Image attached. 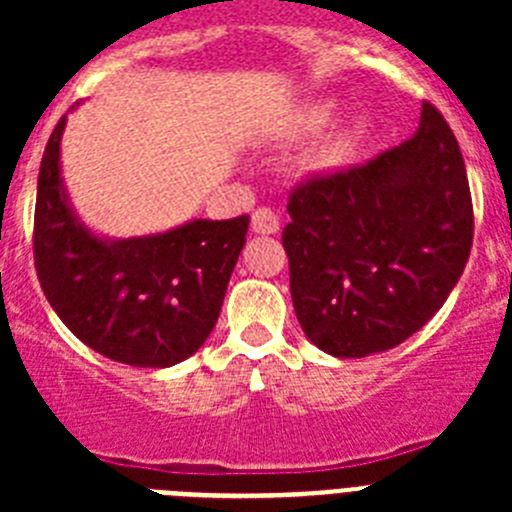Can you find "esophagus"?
Segmentation results:
<instances>
[{
	"label": "esophagus",
	"instance_id": "34e87169",
	"mask_svg": "<svg viewBox=\"0 0 512 512\" xmlns=\"http://www.w3.org/2000/svg\"><path fill=\"white\" fill-rule=\"evenodd\" d=\"M251 228L253 233H261V235L279 233V215L271 210V207H259V210L251 215Z\"/></svg>",
	"mask_w": 512,
	"mask_h": 512
}]
</instances>
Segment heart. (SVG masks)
<instances>
[{
  "instance_id": "obj_1",
  "label": "heart",
  "mask_w": 512,
  "mask_h": 512,
  "mask_svg": "<svg viewBox=\"0 0 512 512\" xmlns=\"http://www.w3.org/2000/svg\"><path fill=\"white\" fill-rule=\"evenodd\" d=\"M338 117V104L330 102V99H323V102L310 104L300 117V135H320L323 130H328L333 125V120ZM369 133V120L366 117H354L348 122L341 133H336L333 138L320 148L318 161L323 166H341L346 164L348 158L354 156L356 148L361 146L364 135Z\"/></svg>"
}]
</instances>
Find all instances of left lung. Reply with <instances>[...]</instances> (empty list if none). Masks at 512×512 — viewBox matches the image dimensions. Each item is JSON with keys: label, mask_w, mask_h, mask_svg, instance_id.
<instances>
[{"label": "left lung", "mask_w": 512, "mask_h": 512, "mask_svg": "<svg viewBox=\"0 0 512 512\" xmlns=\"http://www.w3.org/2000/svg\"><path fill=\"white\" fill-rule=\"evenodd\" d=\"M282 233L305 336L361 359L395 348L441 310L467 266L472 192L449 122L423 102L420 128L364 166L289 192Z\"/></svg>", "instance_id": "obj_1"}]
</instances>
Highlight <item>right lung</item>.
<instances>
[{
  "mask_svg": "<svg viewBox=\"0 0 512 512\" xmlns=\"http://www.w3.org/2000/svg\"><path fill=\"white\" fill-rule=\"evenodd\" d=\"M63 125L66 117L53 128L38 174L33 253L43 295L97 354L151 369L179 364L215 328L248 215L102 241L66 200L58 164Z\"/></svg>",
  "mask_w": 512,
  "mask_h": 512,
  "instance_id": "add662e5",
  "label": "right lung"
}]
</instances>
